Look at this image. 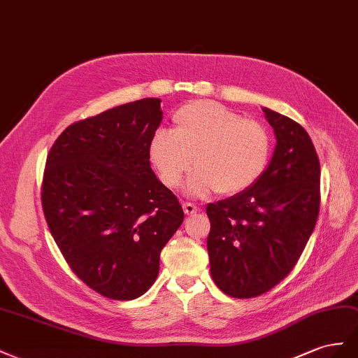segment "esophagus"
Returning <instances> with one entry per match:
<instances>
[{
  "label": "esophagus",
  "instance_id": "obj_1",
  "mask_svg": "<svg viewBox=\"0 0 358 358\" xmlns=\"http://www.w3.org/2000/svg\"><path fill=\"white\" fill-rule=\"evenodd\" d=\"M182 210H185V213L187 214V216H192V214H196L199 208L195 206V203H192V202H182Z\"/></svg>",
  "mask_w": 358,
  "mask_h": 358
}]
</instances>
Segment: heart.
<instances>
[{"label":"heart","instance_id":"b5f03b06","mask_svg":"<svg viewBox=\"0 0 358 358\" xmlns=\"http://www.w3.org/2000/svg\"><path fill=\"white\" fill-rule=\"evenodd\" d=\"M273 152L268 129L257 120L243 118L217 101H192L172 115V134L157 130L148 144V157L160 181L169 189L186 182L192 196L217 190L236 196L262 178Z\"/></svg>","mask_w":358,"mask_h":358}]
</instances>
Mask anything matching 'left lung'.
I'll return each instance as SVG.
<instances>
[{
  "mask_svg": "<svg viewBox=\"0 0 358 358\" xmlns=\"http://www.w3.org/2000/svg\"><path fill=\"white\" fill-rule=\"evenodd\" d=\"M274 155L262 178L240 195L208 203L210 273L234 299L268 292L292 271L320 214V159L297 121L262 108Z\"/></svg>",
  "mask_w": 358,
  "mask_h": 358,
  "instance_id": "1",
  "label": "left lung"
}]
</instances>
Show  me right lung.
<instances>
[{
    "mask_svg": "<svg viewBox=\"0 0 358 358\" xmlns=\"http://www.w3.org/2000/svg\"><path fill=\"white\" fill-rule=\"evenodd\" d=\"M160 101L142 99L73 122L46 157L49 231L71 271L110 300L150 289L160 252L185 219L177 196L150 168Z\"/></svg>",
    "mask_w": 358,
    "mask_h": 358,
    "instance_id": "obj_1",
    "label": "right lung"
}]
</instances>
